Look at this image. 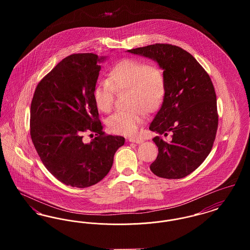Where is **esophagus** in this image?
Listing matches in <instances>:
<instances>
[{
	"label": "esophagus",
	"mask_w": 250,
	"mask_h": 250,
	"mask_svg": "<svg viewBox=\"0 0 250 250\" xmlns=\"http://www.w3.org/2000/svg\"><path fill=\"white\" fill-rule=\"evenodd\" d=\"M129 142H130V143H138V144H140V143H143V139H141V138H130V139H129Z\"/></svg>",
	"instance_id": "34e87169"
}]
</instances>
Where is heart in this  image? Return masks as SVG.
Wrapping results in <instances>:
<instances>
[{"mask_svg":"<svg viewBox=\"0 0 250 250\" xmlns=\"http://www.w3.org/2000/svg\"><path fill=\"white\" fill-rule=\"evenodd\" d=\"M128 89L127 103L130 106L115 112L107 122L116 134L135 135L145 120V109L154 112L161 106L167 91L166 75L163 68L143 60L125 58L108 72L107 81L97 83L93 98L97 108L105 113L112 110L115 91Z\"/></svg>","mask_w":250,"mask_h":250,"instance_id":"heart-1","label":"heart"}]
</instances>
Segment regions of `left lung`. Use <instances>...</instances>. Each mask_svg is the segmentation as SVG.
Here are the masks:
<instances>
[{
	"mask_svg": "<svg viewBox=\"0 0 250 250\" xmlns=\"http://www.w3.org/2000/svg\"><path fill=\"white\" fill-rule=\"evenodd\" d=\"M127 52L155 61L165 72L167 91L149 129L158 155L151 164L158 177L188 176L210 154L218 125L216 95L212 81L190 53L177 46L155 44ZM169 132L172 139H163Z\"/></svg>",
	"mask_w": 250,
	"mask_h": 250,
	"instance_id": "left-lung-1",
	"label": "left lung"
}]
</instances>
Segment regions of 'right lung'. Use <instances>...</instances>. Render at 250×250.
I'll use <instances>...</instances> for the list:
<instances>
[{
    "label": "right lung",
    "mask_w": 250,
    "mask_h": 250,
    "mask_svg": "<svg viewBox=\"0 0 250 250\" xmlns=\"http://www.w3.org/2000/svg\"><path fill=\"white\" fill-rule=\"evenodd\" d=\"M105 57L72 54L61 61L36 86L31 104V138L44 166L60 182L84 188L104 178L121 136L106 135L93 91ZM95 139L84 143V132ZM93 136V134H91Z\"/></svg>",
    "instance_id": "1"
}]
</instances>
